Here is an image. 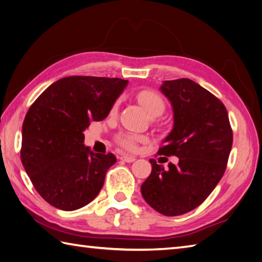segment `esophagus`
Wrapping results in <instances>:
<instances>
[{"label":"esophagus","instance_id":"1","mask_svg":"<svg viewBox=\"0 0 262 262\" xmlns=\"http://www.w3.org/2000/svg\"><path fill=\"white\" fill-rule=\"evenodd\" d=\"M120 159L125 162H134L136 160V158L132 157V156H121Z\"/></svg>","mask_w":262,"mask_h":262}]
</instances>
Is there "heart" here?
I'll use <instances>...</instances> for the list:
<instances>
[{"label": "heart", "instance_id": "b5f03b06", "mask_svg": "<svg viewBox=\"0 0 262 262\" xmlns=\"http://www.w3.org/2000/svg\"><path fill=\"white\" fill-rule=\"evenodd\" d=\"M136 97L140 103L144 106V109L150 114L152 117H158L161 116L166 110V103L165 100L159 95L157 92L150 91V90H143L140 91L136 94ZM118 104L119 102H116V103L112 105V112H116L118 109ZM144 140L142 136L133 134V133H120L116 136V141L118 144L122 146L126 150L133 151L135 150L137 146V143Z\"/></svg>", "mask_w": 262, "mask_h": 262}]
</instances>
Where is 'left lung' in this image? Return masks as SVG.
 Here are the masks:
<instances>
[{
  "mask_svg": "<svg viewBox=\"0 0 262 262\" xmlns=\"http://www.w3.org/2000/svg\"><path fill=\"white\" fill-rule=\"evenodd\" d=\"M160 90L171 102L173 128L158 155L179 158L168 168L151 159L142 184L145 201L165 216L192 211L206 200L226 170L233 130L223 102L188 78L165 80Z\"/></svg>",
  "mask_w": 262,
  "mask_h": 262,
  "instance_id": "8db88e82",
  "label": "left lung"
}]
</instances>
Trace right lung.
Masks as SVG:
<instances>
[{
	"mask_svg": "<svg viewBox=\"0 0 262 262\" xmlns=\"http://www.w3.org/2000/svg\"><path fill=\"white\" fill-rule=\"evenodd\" d=\"M128 80L70 76L50 85L30 105L23 124L20 157L46 202L73 211L96 198L117 159L84 146L91 121L107 117Z\"/></svg>",
	"mask_w": 262,
	"mask_h": 262,
	"instance_id": "1",
	"label": "right lung"
}]
</instances>
